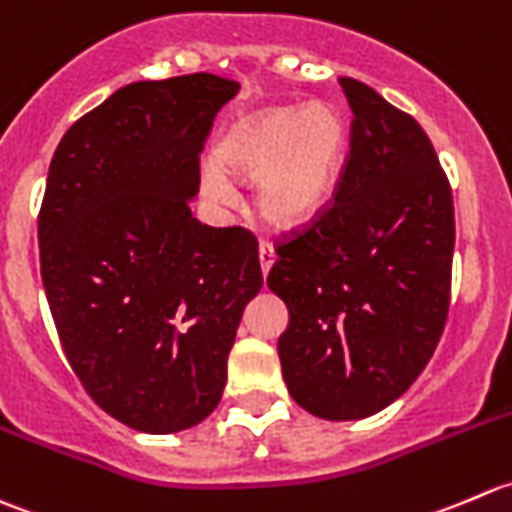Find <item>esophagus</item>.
<instances>
[{
	"instance_id": "34e87169",
	"label": "esophagus",
	"mask_w": 512,
	"mask_h": 512,
	"mask_svg": "<svg viewBox=\"0 0 512 512\" xmlns=\"http://www.w3.org/2000/svg\"><path fill=\"white\" fill-rule=\"evenodd\" d=\"M258 261H261V271L263 276H266V273L271 271L273 261H276V251H273V246L268 244V241H261V244H258Z\"/></svg>"
}]
</instances>
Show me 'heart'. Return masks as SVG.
I'll list each match as a JSON object with an SVG mask.
<instances>
[{
	"mask_svg": "<svg viewBox=\"0 0 512 512\" xmlns=\"http://www.w3.org/2000/svg\"><path fill=\"white\" fill-rule=\"evenodd\" d=\"M226 169L258 181V206L278 226H301L323 211L341 179L348 126L331 106H273L234 121L219 146ZM206 196L236 199L231 176L216 161L201 171Z\"/></svg>",
	"mask_w": 512,
	"mask_h": 512,
	"instance_id": "obj_1",
	"label": "heart"
}]
</instances>
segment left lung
<instances>
[{"instance_id": "8db88e82", "label": "left lung", "mask_w": 512, "mask_h": 512, "mask_svg": "<svg viewBox=\"0 0 512 512\" xmlns=\"http://www.w3.org/2000/svg\"><path fill=\"white\" fill-rule=\"evenodd\" d=\"M353 111L331 201L283 234L268 288L293 401L326 421L391 406L433 356L450 306L455 216L448 176L416 119L371 86L338 79Z\"/></svg>"}]
</instances>
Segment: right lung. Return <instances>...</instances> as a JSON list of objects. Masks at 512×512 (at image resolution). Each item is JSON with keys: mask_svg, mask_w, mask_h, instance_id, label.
Segmentation results:
<instances>
[{"mask_svg": "<svg viewBox=\"0 0 512 512\" xmlns=\"http://www.w3.org/2000/svg\"><path fill=\"white\" fill-rule=\"evenodd\" d=\"M234 79L121 86L69 126L39 209V261L67 361L96 406L176 433L221 401L258 241L191 216L199 156Z\"/></svg>", "mask_w": 512, "mask_h": 512, "instance_id": "1", "label": "right lung"}]
</instances>
